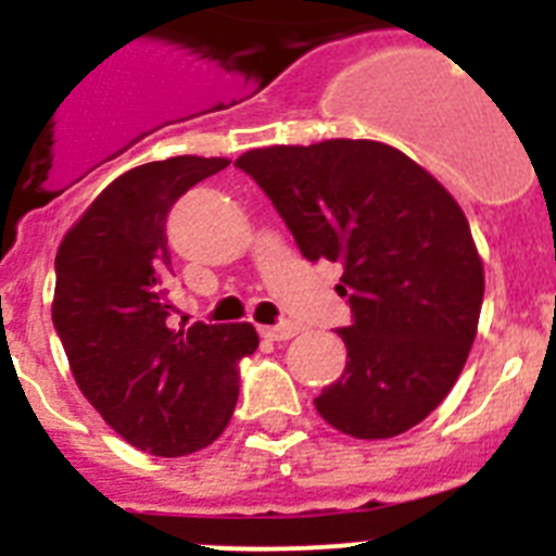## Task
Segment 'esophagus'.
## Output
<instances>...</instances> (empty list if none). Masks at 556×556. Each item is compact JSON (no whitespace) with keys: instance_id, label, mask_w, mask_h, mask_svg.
Here are the masks:
<instances>
[{"instance_id":"esophagus-1","label":"esophagus","mask_w":556,"mask_h":556,"mask_svg":"<svg viewBox=\"0 0 556 556\" xmlns=\"http://www.w3.org/2000/svg\"><path fill=\"white\" fill-rule=\"evenodd\" d=\"M262 333L267 339H275V342H287V339H292V337H298V333H301V326H298V323H292V320H281L278 326L262 328Z\"/></svg>"}]
</instances>
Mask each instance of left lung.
Returning <instances> with one entry per match:
<instances>
[{"label":"left lung","instance_id":"left-lung-1","mask_svg":"<svg viewBox=\"0 0 556 556\" xmlns=\"http://www.w3.org/2000/svg\"><path fill=\"white\" fill-rule=\"evenodd\" d=\"M236 166L273 200L308 262L342 264L345 372L314 397L358 440L404 434L443 404L468 362L484 301L470 225L443 186L395 147L331 139L264 147Z\"/></svg>","mask_w":556,"mask_h":556}]
</instances>
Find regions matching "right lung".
Instances as JSON below:
<instances>
[{
	"label": "right lung",
	"instance_id": "1",
	"mask_svg": "<svg viewBox=\"0 0 556 556\" xmlns=\"http://www.w3.org/2000/svg\"><path fill=\"white\" fill-rule=\"evenodd\" d=\"M228 164L178 155L125 172L55 255L52 323L72 376L102 420L147 454L214 443L236 409L239 362L258 348L248 323H172L166 217Z\"/></svg>",
	"mask_w": 556,
	"mask_h": 556
}]
</instances>
